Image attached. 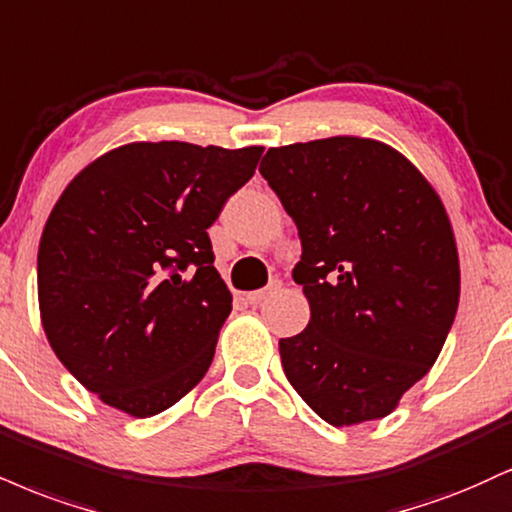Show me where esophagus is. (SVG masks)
I'll return each instance as SVG.
<instances>
[{
	"label": "esophagus",
	"mask_w": 512,
	"mask_h": 512,
	"mask_svg": "<svg viewBox=\"0 0 512 512\" xmlns=\"http://www.w3.org/2000/svg\"><path fill=\"white\" fill-rule=\"evenodd\" d=\"M276 288H279V283H269V286L267 288H262V291H252V293H248V295H245V300H248V303L250 305H257V303H262V300L264 298H267V295L269 293H274L276 291Z\"/></svg>",
	"instance_id": "obj_1"
}]
</instances>
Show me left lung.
Masks as SVG:
<instances>
[{
  "mask_svg": "<svg viewBox=\"0 0 512 512\" xmlns=\"http://www.w3.org/2000/svg\"><path fill=\"white\" fill-rule=\"evenodd\" d=\"M260 174L298 226L310 324L281 338L298 396L334 427L391 415L432 369L460 300L441 197L391 145L357 135L269 147Z\"/></svg>",
  "mask_w": 512,
  "mask_h": 512,
  "instance_id": "1",
  "label": "left lung"
}]
</instances>
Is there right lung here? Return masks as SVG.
Returning a JSON list of instances; mask_svg holds the SVG:
<instances>
[{
  "label": "right lung",
  "mask_w": 512,
  "mask_h": 512,
  "mask_svg": "<svg viewBox=\"0 0 512 512\" xmlns=\"http://www.w3.org/2000/svg\"><path fill=\"white\" fill-rule=\"evenodd\" d=\"M262 152L128 143L64 188L40 238V319L61 365L102 403L143 420L207 374L231 312L207 229Z\"/></svg>",
  "instance_id": "obj_1"
}]
</instances>
